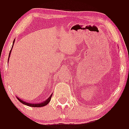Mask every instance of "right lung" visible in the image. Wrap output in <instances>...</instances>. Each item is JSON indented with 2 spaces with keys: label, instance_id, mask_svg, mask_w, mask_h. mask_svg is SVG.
I'll use <instances>...</instances> for the list:
<instances>
[{
  "label": "right lung",
  "instance_id": "obj_1",
  "mask_svg": "<svg viewBox=\"0 0 129 129\" xmlns=\"http://www.w3.org/2000/svg\"><path fill=\"white\" fill-rule=\"evenodd\" d=\"M15 43V40L13 41V43ZM11 50H10V54H9V57H10V54H11ZM8 61H9V59L8 60ZM52 94H51L50 96L47 99V100H46V101H44V102H43V103H28V102H26V101H23L22 100H20V99L19 98V97H17V98L18 99V100H19V101H20V103H22V104L24 105H26L27 106H29V107H44V106L48 104V103L51 100V98H52Z\"/></svg>",
  "mask_w": 129,
  "mask_h": 129
}]
</instances>
